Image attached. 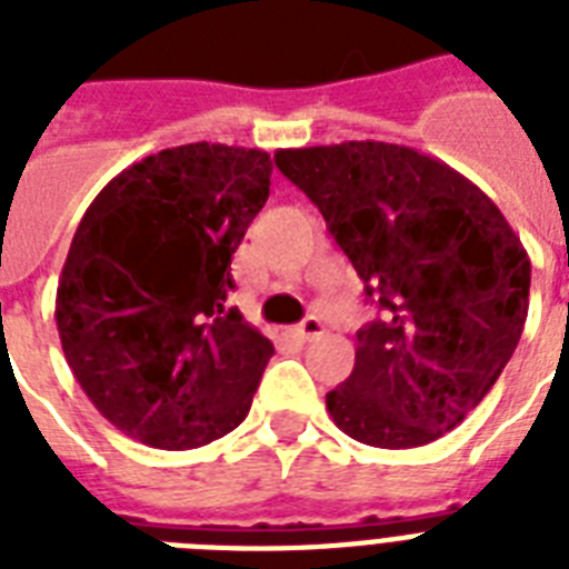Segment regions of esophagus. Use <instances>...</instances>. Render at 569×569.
<instances>
[{
	"label": "esophagus",
	"mask_w": 569,
	"mask_h": 569,
	"mask_svg": "<svg viewBox=\"0 0 569 569\" xmlns=\"http://www.w3.org/2000/svg\"><path fill=\"white\" fill-rule=\"evenodd\" d=\"M295 333L303 339V342H310V339H319L321 333H325V325H321L316 316H310V319H303L298 328H295Z\"/></svg>",
	"instance_id": "obj_1"
}]
</instances>
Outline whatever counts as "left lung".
<instances>
[{
  "mask_svg": "<svg viewBox=\"0 0 569 569\" xmlns=\"http://www.w3.org/2000/svg\"><path fill=\"white\" fill-rule=\"evenodd\" d=\"M277 168L328 230L380 319L357 333L351 378L328 392L339 431L416 449L490 392L529 316L531 262L499 206L413 147L342 141L277 150Z\"/></svg>",
  "mask_w": 569,
  "mask_h": 569,
  "instance_id": "8db88e82",
  "label": "left lung"
}]
</instances>
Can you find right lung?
Masks as SVG:
<instances>
[{"label": "right lung", "instance_id": "right-lung-1", "mask_svg": "<svg viewBox=\"0 0 569 569\" xmlns=\"http://www.w3.org/2000/svg\"><path fill=\"white\" fill-rule=\"evenodd\" d=\"M268 186L266 150L197 141L129 164L76 227L58 337L84 396L132 440L186 451L244 422L274 346L223 301Z\"/></svg>", "mask_w": 569, "mask_h": 569}]
</instances>
